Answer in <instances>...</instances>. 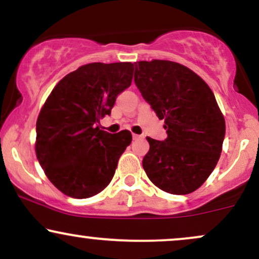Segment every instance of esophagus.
<instances>
[{
	"mask_svg": "<svg viewBox=\"0 0 259 259\" xmlns=\"http://www.w3.org/2000/svg\"><path fill=\"white\" fill-rule=\"evenodd\" d=\"M133 139H134V140H139V139H141V136L136 135V134H133Z\"/></svg>",
	"mask_w": 259,
	"mask_h": 259,
	"instance_id": "obj_1",
	"label": "esophagus"
}]
</instances>
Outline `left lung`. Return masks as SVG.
Masks as SVG:
<instances>
[{"instance_id": "left-lung-1", "label": "left lung", "mask_w": 259, "mask_h": 259, "mask_svg": "<svg viewBox=\"0 0 259 259\" xmlns=\"http://www.w3.org/2000/svg\"><path fill=\"white\" fill-rule=\"evenodd\" d=\"M134 81L168 135L164 141L146 138L142 167L148 179L168 194H191L222 153L225 120L214 94L191 69L170 61L138 62Z\"/></svg>"}]
</instances>
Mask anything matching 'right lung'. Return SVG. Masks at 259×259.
Returning <instances> with one entry per match:
<instances>
[{
  "label": "right lung",
  "mask_w": 259,
  "mask_h": 259,
  "mask_svg": "<svg viewBox=\"0 0 259 259\" xmlns=\"http://www.w3.org/2000/svg\"><path fill=\"white\" fill-rule=\"evenodd\" d=\"M134 64L89 63L65 75L46 100L36 121L35 151L49 180L74 198L100 194L111 183L129 130H100L115 99L132 85Z\"/></svg>",
  "instance_id": "1"
}]
</instances>
